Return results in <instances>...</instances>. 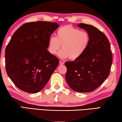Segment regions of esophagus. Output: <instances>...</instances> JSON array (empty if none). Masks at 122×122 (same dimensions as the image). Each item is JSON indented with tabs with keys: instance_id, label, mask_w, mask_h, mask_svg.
<instances>
[{
	"instance_id": "obj_1",
	"label": "esophagus",
	"mask_w": 122,
	"mask_h": 122,
	"mask_svg": "<svg viewBox=\"0 0 122 122\" xmlns=\"http://www.w3.org/2000/svg\"><path fill=\"white\" fill-rule=\"evenodd\" d=\"M64 63L63 62H62V61H60V62H59V64H60V65H64Z\"/></svg>"
}]
</instances>
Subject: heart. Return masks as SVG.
<instances>
[{"mask_svg": "<svg viewBox=\"0 0 122 122\" xmlns=\"http://www.w3.org/2000/svg\"><path fill=\"white\" fill-rule=\"evenodd\" d=\"M89 42L88 33L71 25H66L57 30L56 37L51 36L49 38L48 50L51 54L55 55L61 47L62 49L59 53V57L75 60L83 54Z\"/></svg>", "mask_w": 122, "mask_h": 122, "instance_id": "b5f03b06", "label": "heart"}]
</instances>
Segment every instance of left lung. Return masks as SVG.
Masks as SVG:
<instances>
[{
	"instance_id": "left-lung-1",
	"label": "left lung",
	"mask_w": 122,
	"mask_h": 122,
	"mask_svg": "<svg viewBox=\"0 0 122 122\" xmlns=\"http://www.w3.org/2000/svg\"><path fill=\"white\" fill-rule=\"evenodd\" d=\"M77 26L87 32L90 42L79 59L65 62L66 80L75 92H91L99 87L110 74L112 54L108 39L103 32L90 25L81 23Z\"/></svg>"
}]
</instances>
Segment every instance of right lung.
<instances>
[{"label": "right lung", "mask_w": 122, "mask_h": 122, "mask_svg": "<svg viewBox=\"0 0 122 122\" xmlns=\"http://www.w3.org/2000/svg\"><path fill=\"white\" fill-rule=\"evenodd\" d=\"M60 25L39 21L16 30L5 49L6 71L19 89L36 93L44 88L59 60L47 51L48 39Z\"/></svg>", "instance_id": "obj_1"}]
</instances>
